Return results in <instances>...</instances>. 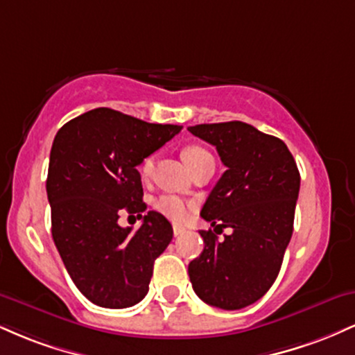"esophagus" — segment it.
<instances>
[{"label":"esophagus","instance_id":"1","mask_svg":"<svg viewBox=\"0 0 355 355\" xmlns=\"http://www.w3.org/2000/svg\"><path fill=\"white\" fill-rule=\"evenodd\" d=\"M183 232H185V229H183L182 225H177V223H175V225H173V235H175V237H178V235H182Z\"/></svg>","mask_w":355,"mask_h":355}]
</instances>
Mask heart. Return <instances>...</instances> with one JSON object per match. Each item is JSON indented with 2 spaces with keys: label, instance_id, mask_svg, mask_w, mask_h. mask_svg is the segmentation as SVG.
Returning <instances> with one entry per match:
<instances>
[{
  "label": "heart",
  "instance_id": "b5f03b06",
  "mask_svg": "<svg viewBox=\"0 0 355 355\" xmlns=\"http://www.w3.org/2000/svg\"><path fill=\"white\" fill-rule=\"evenodd\" d=\"M182 157L183 160H185V164L189 165V168H193L195 165L200 164V162L205 160V158H211V155L207 152L205 148H202V146L190 145L183 148ZM152 166H153V157H146L144 164H141V173L148 175L152 172ZM155 210L160 211V214L165 215L166 218L175 220V222H180V220L185 218L189 207H187V203L183 202L180 197H177V195L165 193L155 200Z\"/></svg>",
  "mask_w": 355,
  "mask_h": 355
}]
</instances>
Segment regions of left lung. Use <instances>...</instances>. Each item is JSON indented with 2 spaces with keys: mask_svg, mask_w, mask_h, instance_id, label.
Listing matches in <instances>:
<instances>
[{
  "mask_svg": "<svg viewBox=\"0 0 355 355\" xmlns=\"http://www.w3.org/2000/svg\"><path fill=\"white\" fill-rule=\"evenodd\" d=\"M189 132L214 145L227 166L200 211L215 229L200 230L205 245L189 263L190 282L205 304L237 311L257 302L279 275L294 232L300 173L280 138L243 121ZM227 226L232 234L218 241Z\"/></svg>",
  "mask_w": 355,
  "mask_h": 355,
  "instance_id": "left-lung-1",
  "label": "left lung"
}]
</instances>
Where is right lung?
<instances>
[{
  "label": "right lung",
  "mask_w": 355,
  "mask_h": 355,
  "mask_svg": "<svg viewBox=\"0 0 355 355\" xmlns=\"http://www.w3.org/2000/svg\"><path fill=\"white\" fill-rule=\"evenodd\" d=\"M182 130L95 108L64 123L53 140L46 193L51 235L61 260L89 302L125 309L148 292L155 259L173 229L158 211L146 215L137 166ZM123 211L144 222L120 227Z\"/></svg>",
  "instance_id": "obj_1"
}]
</instances>
